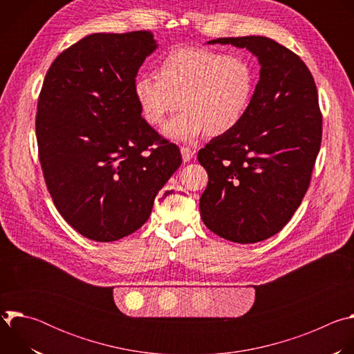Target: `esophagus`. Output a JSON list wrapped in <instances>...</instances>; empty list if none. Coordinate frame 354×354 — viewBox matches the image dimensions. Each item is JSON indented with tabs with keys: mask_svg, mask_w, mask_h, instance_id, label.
I'll return each instance as SVG.
<instances>
[{
	"mask_svg": "<svg viewBox=\"0 0 354 354\" xmlns=\"http://www.w3.org/2000/svg\"><path fill=\"white\" fill-rule=\"evenodd\" d=\"M180 154L185 162H189L193 158V151L189 147H180Z\"/></svg>",
	"mask_w": 354,
	"mask_h": 354,
	"instance_id": "1",
	"label": "esophagus"
}]
</instances>
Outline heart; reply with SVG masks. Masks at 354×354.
Here are the masks:
<instances>
[{"label":"heart","instance_id":"b5f03b06","mask_svg":"<svg viewBox=\"0 0 354 354\" xmlns=\"http://www.w3.org/2000/svg\"><path fill=\"white\" fill-rule=\"evenodd\" d=\"M255 92V70L239 55H224L206 47H180L169 52L157 67V77L140 74L133 95L142 119L160 126L183 108L164 127L178 141H193L207 131L220 137L245 118Z\"/></svg>","mask_w":354,"mask_h":354}]
</instances>
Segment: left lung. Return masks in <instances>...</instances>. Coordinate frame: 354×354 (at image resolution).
Returning <instances> with one entry per match:
<instances>
[{"instance_id": "8db88e82", "label": "left lung", "mask_w": 354, "mask_h": 354, "mask_svg": "<svg viewBox=\"0 0 354 354\" xmlns=\"http://www.w3.org/2000/svg\"><path fill=\"white\" fill-rule=\"evenodd\" d=\"M207 43L246 47L261 78L241 123L198 151L209 175L200 216L218 236L255 243L277 234L308 190L322 140L317 85L306 63L269 37Z\"/></svg>"}]
</instances>
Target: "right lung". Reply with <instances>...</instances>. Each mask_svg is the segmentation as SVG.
I'll list each match as a JSON object with an SVG mask.
<instances>
[{"mask_svg":"<svg viewBox=\"0 0 354 354\" xmlns=\"http://www.w3.org/2000/svg\"><path fill=\"white\" fill-rule=\"evenodd\" d=\"M157 48L149 30L93 33L50 66L39 93L36 138L47 190L81 235L112 242L149 217L182 164L176 144L151 127L133 95Z\"/></svg>","mask_w":354,"mask_h":354,"instance_id":"right-lung-1","label":"right lung"}]
</instances>
